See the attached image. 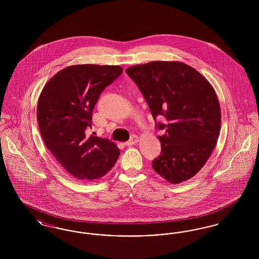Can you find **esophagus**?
Listing matches in <instances>:
<instances>
[{"mask_svg":"<svg viewBox=\"0 0 259 259\" xmlns=\"http://www.w3.org/2000/svg\"><path fill=\"white\" fill-rule=\"evenodd\" d=\"M138 141H139L138 136L133 135L131 137V139H130L129 141H127V142L125 143V145H126V146H128V147H130V146H133V145L137 144V143H138Z\"/></svg>","mask_w":259,"mask_h":259,"instance_id":"obj_1","label":"esophagus"}]
</instances>
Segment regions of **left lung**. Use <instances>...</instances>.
Masks as SVG:
<instances>
[{
	"label": "left lung",
	"instance_id": "1",
	"mask_svg": "<svg viewBox=\"0 0 259 259\" xmlns=\"http://www.w3.org/2000/svg\"><path fill=\"white\" fill-rule=\"evenodd\" d=\"M164 130L154 171L177 185L194 177L209 159L221 132L222 112L214 89L192 67L178 61L149 62L126 69Z\"/></svg>",
	"mask_w": 259,
	"mask_h": 259
}]
</instances>
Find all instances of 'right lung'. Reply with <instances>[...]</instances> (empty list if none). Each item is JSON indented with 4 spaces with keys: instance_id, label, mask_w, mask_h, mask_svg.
Masks as SVG:
<instances>
[{
    "instance_id": "1",
    "label": "right lung",
    "mask_w": 259,
    "mask_h": 259,
    "mask_svg": "<svg viewBox=\"0 0 259 259\" xmlns=\"http://www.w3.org/2000/svg\"><path fill=\"white\" fill-rule=\"evenodd\" d=\"M123 70L120 66L73 65L54 74L42 88L37 117L45 145L75 179L92 181L111 170L120 150L108 139L87 135L103 90Z\"/></svg>"
}]
</instances>
